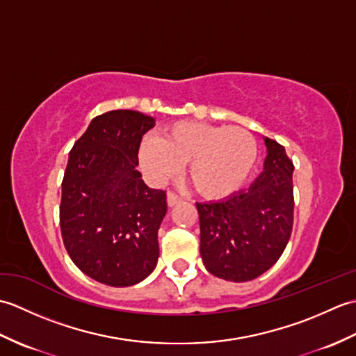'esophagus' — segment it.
<instances>
[{"mask_svg":"<svg viewBox=\"0 0 356 356\" xmlns=\"http://www.w3.org/2000/svg\"><path fill=\"white\" fill-rule=\"evenodd\" d=\"M166 202H168V207H174V205H177L179 202H182V197H179L176 193L170 191L168 194H166Z\"/></svg>","mask_w":356,"mask_h":356,"instance_id":"obj_1","label":"esophagus"}]
</instances>
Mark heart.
<instances>
[{"mask_svg":"<svg viewBox=\"0 0 356 356\" xmlns=\"http://www.w3.org/2000/svg\"><path fill=\"white\" fill-rule=\"evenodd\" d=\"M257 142L241 127L179 120L165 127L161 138L147 136L139 161L154 180H163L186 166L193 190L205 199H223L243 185L257 162Z\"/></svg>","mask_w":356,"mask_h":356,"instance_id":"1","label":"heart"}]
</instances>
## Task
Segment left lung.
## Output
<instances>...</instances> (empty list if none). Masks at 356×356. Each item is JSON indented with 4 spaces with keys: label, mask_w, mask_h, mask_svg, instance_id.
I'll return each instance as SVG.
<instances>
[{
    "label": "left lung",
    "mask_w": 356,
    "mask_h": 356,
    "mask_svg": "<svg viewBox=\"0 0 356 356\" xmlns=\"http://www.w3.org/2000/svg\"><path fill=\"white\" fill-rule=\"evenodd\" d=\"M264 170L248 190L218 202L195 203L200 255L211 274L243 283L274 266L291 238L293 163L284 147L264 138Z\"/></svg>",
    "instance_id": "8db88e82"
}]
</instances>
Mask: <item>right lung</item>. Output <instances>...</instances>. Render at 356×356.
<instances>
[{"instance_id":"1","label":"right lung","mask_w":356,"mask_h":356,"mask_svg":"<svg viewBox=\"0 0 356 356\" xmlns=\"http://www.w3.org/2000/svg\"><path fill=\"white\" fill-rule=\"evenodd\" d=\"M156 120L133 110L96 116L74 142L59 207L73 263L96 282L127 287L154 270L166 194L148 188L139 165L142 136Z\"/></svg>"}]
</instances>
